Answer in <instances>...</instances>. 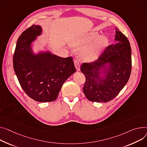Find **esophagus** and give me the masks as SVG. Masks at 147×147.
I'll list each match as a JSON object with an SVG mask.
<instances>
[{
    "mask_svg": "<svg viewBox=\"0 0 147 147\" xmlns=\"http://www.w3.org/2000/svg\"><path fill=\"white\" fill-rule=\"evenodd\" d=\"M74 64L76 66V69L77 70V71H79L80 69V63L79 61L78 60H74Z\"/></svg>",
    "mask_w": 147,
    "mask_h": 147,
    "instance_id": "obj_1",
    "label": "esophagus"
}]
</instances>
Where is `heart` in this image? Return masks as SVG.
<instances>
[{
    "label": "heart",
    "instance_id": "heart-1",
    "mask_svg": "<svg viewBox=\"0 0 147 147\" xmlns=\"http://www.w3.org/2000/svg\"><path fill=\"white\" fill-rule=\"evenodd\" d=\"M99 35L98 32H92L74 39L70 42V45L78 48L83 47L80 52L81 58L84 61H92L99 56L109 43V39L106 36L101 35L98 37Z\"/></svg>",
    "mask_w": 147,
    "mask_h": 147
}]
</instances>
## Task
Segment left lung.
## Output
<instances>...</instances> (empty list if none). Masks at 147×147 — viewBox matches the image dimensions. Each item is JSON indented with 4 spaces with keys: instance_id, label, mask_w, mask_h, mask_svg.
I'll list each match as a JSON object with an SVG mask.
<instances>
[{
    "instance_id": "1",
    "label": "left lung",
    "mask_w": 147,
    "mask_h": 147,
    "mask_svg": "<svg viewBox=\"0 0 147 147\" xmlns=\"http://www.w3.org/2000/svg\"><path fill=\"white\" fill-rule=\"evenodd\" d=\"M115 44L107 46L97 60L83 63L80 67L86 81L83 90L91 102H107L113 99L128 82L131 73V48L128 38L118 28ZM110 64L105 68V78L99 75L101 67Z\"/></svg>"
}]
</instances>
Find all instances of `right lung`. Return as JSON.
Segmentation results:
<instances>
[{
    "instance_id": "1",
    "label": "right lung",
    "mask_w": 147,
    "mask_h": 147,
    "mask_svg": "<svg viewBox=\"0 0 147 147\" xmlns=\"http://www.w3.org/2000/svg\"><path fill=\"white\" fill-rule=\"evenodd\" d=\"M40 26L33 25L17 41L13 69L21 86L31 99L40 102L55 100L64 82L76 69L72 57L63 58L49 52L34 55L31 44L40 35Z\"/></svg>"
}]
</instances>
